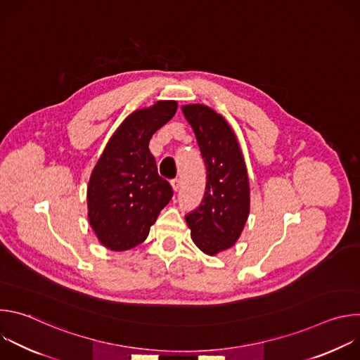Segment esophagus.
Segmentation results:
<instances>
[{"instance_id": "obj_1", "label": "esophagus", "mask_w": 360, "mask_h": 360, "mask_svg": "<svg viewBox=\"0 0 360 360\" xmlns=\"http://www.w3.org/2000/svg\"><path fill=\"white\" fill-rule=\"evenodd\" d=\"M171 185H172L174 191H178V189L181 188V179H179V178H175V179H172V181H171Z\"/></svg>"}]
</instances>
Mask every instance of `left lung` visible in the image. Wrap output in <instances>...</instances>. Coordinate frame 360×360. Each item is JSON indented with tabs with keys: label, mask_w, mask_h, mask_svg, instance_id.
<instances>
[{
	"label": "left lung",
	"mask_w": 360,
	"mask_h": 360,
	"mask_svg": "<svg viewBox=\"0 0 360 360\" xmlns=\"http://www.w3.org/2000/svg\"><path fill=\"white\" fill-rule=\"evenodd\" d=\"M182 112L207 165L203 199L185 219L195 245L214 256L235 245L248 221V171L236 135L221 114L200 104L184 105Z\"/></svg>",
	"instance_id": "8db88e82"
}]
</instances>
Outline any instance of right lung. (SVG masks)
Listing matches in <instances>:
<instances>
[{
    "mask_svg": "<svg viewBox=\"0 0 360 360\" xmlns=\"http://www.w3.org/2000/svg\"><path fill=\"white\" fill-rule=\"evenodd\" d=\"M175 101H158L132 112L118 127L92 169L88 221L98 240L111 250L142 243L174 192L158 175L149 141L176 112Z\"/></svg>",
    "mask_w": 360,
    "mask_h": 360,
    "instance_id": "add662e5",
    "label": "right lung"
}]
</instances>
